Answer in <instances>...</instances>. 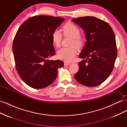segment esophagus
I'll return each mask as SVG.
<instances>
[{"mask_svg":"<svg viewBox=\"0 0 127 127\" xmlns=\"http://www.w3.org/2000/svg\"><path fill=\"white\" fill-rule=\"evenodd\" d=\"M70 63H67V62H66V61H64V66H68V65H70Z\"/></svg>","mask_w":127,"mask_h":127,"instance_id":"1","label":"esophagus"}]
</instances>
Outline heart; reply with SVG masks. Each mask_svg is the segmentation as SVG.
Here are the masks:
<instances>
[{"label":"heart","mask_w":127,"mask_h":127,"mask_svg":"<svg viewBox=\"0 0 127 127\" xmlns=\"http://www.w3.org/2000/svg\"><path fill=\"white\" fill-rule=\"evenodd\" d=\"M62 31L64 36L71 37L70 47L62 48L59 50L57 55L59 58L67 62H70L74 58L77 53V50L75 47L80 48L83 44V39L79 35L80 30L75 24L71 23H67L62 28ZM53 44L56 47H59L62 40V34L60 31L56 30L51 35Z\"/></svg>","instance_id":"1"}]
</instances>
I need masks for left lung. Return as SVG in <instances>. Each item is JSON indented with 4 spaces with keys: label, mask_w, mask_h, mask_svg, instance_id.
<instances>
[{
    "label": "left lung",
    "mask_w": 127,
    "mask_h": 127,
    "mask_svg": "<svg viewBox=\"0 0 127 127\" xmlns=\"http://www.w3.org/2000/svg\"><path fill=\"white\" fill-rule=\"evenodd\" d=\"M72 21L84 30L86 40L79 56L83 60L78 63L79 71L75 78L83 85L96 86L105 81L113 69L117 56L113 31L108 23L95 17Z\"/></svg>",
    "instance_id": "left-lung-1"
}]
</instances>
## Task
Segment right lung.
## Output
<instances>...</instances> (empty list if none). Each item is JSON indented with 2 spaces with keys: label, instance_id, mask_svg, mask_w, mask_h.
I'll list each match as a JSON object with an SVG mask.
<instances>
[{
  "label": "right lung",
  "instance_id": "right-lung-1",
  "mask_svg": "<svg viewBox=\"0 0 127 127\" xmlns=\"http://www.w3.org/2000/svg\"><path fill=\"white\" fill-rule=\"evenodd\" d=\"M64 19L35 16L24 22L15 36L13 50L17 71L22 79L36 89L43 88L56 79L60 60H49L55 54L51 35Z\"/></svg>",
  "mask_w": 127,
  "mask_h": 127
}]
</instances>
